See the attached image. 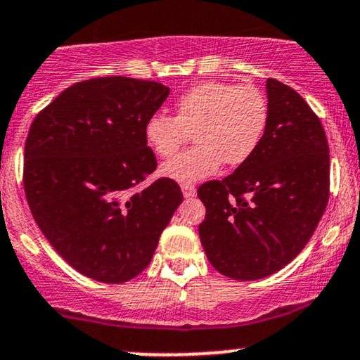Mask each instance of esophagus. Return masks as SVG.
I'll return each mask as SVG.
<instances>
[{"label":"esophagus","mask_w":360,"mask_h":360,"mask_svg":"<svg viewBox=\"0 0 360 360\" xmlns=\"http://www.w3.org/2000/svg\"><path fill=\"white\" fill-rule=\"evenodd\" d=\"M181 189H183L184 198H193L194 194H196V188H194V184H189V183L181 184Z\"/></svg>","instance_id":"obj_1"}]
</instances>
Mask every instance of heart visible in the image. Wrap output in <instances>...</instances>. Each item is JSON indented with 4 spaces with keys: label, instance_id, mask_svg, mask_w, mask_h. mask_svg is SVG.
I'll use <instances>...</instances> for the list:
<instances>
[{
    "label": "heart",
    "instance_id": "heart-1",
    "mask_svg": "<svg viewBox=\"0 0 360 360\" xmlns=\"http://www.w3.org/2000/svg\"><path fill=\"white\" fill-rule=\"evenodd\" d=\"M269 123V103L254 84L208 81L193 86L176 103V115L154 113L143 137L157 157L169 159L188 142L196 146L160 169L177 183H196L213 176L225 162L237 167L255 154Z\"/></svg>",
    "mask_w": 360,
    "mask_h": 360
}]
</instances>
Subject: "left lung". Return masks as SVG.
<instances>
[{"mask_svg":"<svg viewBox=\"0 0 360 360\" xmlns=\"http://www.w3.org/2000/svg\"><path fill=\"white\" fill-rule=\"evenodd\" d=\"M269 123L255 154L233 174L198 188L206 217L200 238L223 276L262 279L304 249L330 194L328 142L295 89L267 79Z\"/></svg>","mask_w":360,"mask_h":360,"instance_id":"obj_1","label":"left lung"}]
</instances>
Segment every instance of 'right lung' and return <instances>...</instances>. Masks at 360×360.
<instances>
[{
    "mask_svg": "<svg viewBox=\"0 0 360 360\" xmlns=\"http://www.w3.org/2000/svg\"><path fill=\"white\" fill-rule=\"evenodd\" d=\"M169 88L131 77L69 86L37 115L25 142L23 186L49 243L81 274L118 284L139 276L183 203L179 184L160 177L143 137Z\"/></svg>",
    "mask_w": 360,
    "mask_h": 360,
    "instance_id": "right-lung-1",
    "label": "right lung"
}]
</instances>
